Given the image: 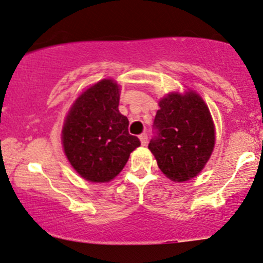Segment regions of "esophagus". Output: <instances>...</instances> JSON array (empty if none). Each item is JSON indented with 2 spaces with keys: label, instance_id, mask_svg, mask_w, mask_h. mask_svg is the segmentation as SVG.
Wrapping results in <instances>:
<instances>
[{
  "label": "esophagus",
  "instance_id": "34e87169",
  "mask_svg": "<svg viewBox=\"0 0 263 263\" xmlns=\"http://www.w3.org/2000/svg\"><path fill=\"white\" fill-rule=\"evenodd\" d=\"M139 139H140L142 146H145V145L147 144V134H141L140 137H139Z\"/></svg>",
  "mask_w": 263,
  "mask_h": 263
}]
</instances>
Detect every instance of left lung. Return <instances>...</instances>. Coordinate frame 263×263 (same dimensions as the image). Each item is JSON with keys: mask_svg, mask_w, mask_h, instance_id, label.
<instances>
[{"mask_svg": "<svg viewBox=\"0 0 263 263\" xmlns=\"http://www.w3.org/2000/svg\"><path fill=\"white\" fill-rule=\"evenodd\" d=\"M150 148L171 180L185 181L200 173L215 147L209 107L195 92L170 93L160 101Z\"/></svg>", "mask_w": 263, "mask_h": 263, "instance_id": "8db88e82", "label": "left lung"}]
</instances>
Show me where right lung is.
<instances>
[{"label": "right lung", "instance_id": "1", "mask_svg": "<svg viewBox=\"0 0 263 263\" xmlns=\"http://www.w3.org/2000/svg\"><path fill=\"white\" fill-rule=\"evenodd\" d=\"M119 86L103 79L77 99L63 126L64 152L74 170L89 181L105 183L124 168L140 140L128 132L121 115Z\"/></svg>", "mask_w": 263, "mask_h": 263}]
</instances>
